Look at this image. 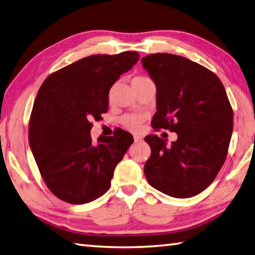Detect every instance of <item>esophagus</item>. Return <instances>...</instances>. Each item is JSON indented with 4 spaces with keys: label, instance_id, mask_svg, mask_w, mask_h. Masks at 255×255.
Returning <instances> with one entry per match:
<instances>
[{
    "label": "esophagus",
    "instance_id": "1",
    "mask_svg": "<svg viewBox=\"0 0 255 255\" xmlns=\"http://www.w3.org/2000/svg\"><path fill=\"white\" fill-rule=\"evenodd\" d=\"M133 140H134V142H140L142 140V137L141 136H134Z\"/></svg>",
    "mask_w": 255,
    "mask_h": 255
}]
</instances>
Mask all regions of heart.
Returning a JSON list of instances; mask_svg holds the SVG:
<instances>
[{
	"label": "heart",
	"mask_w": 255,
	"mask_h": 255,
	"mask_svg": "<svg viewBox=\"0 0 255 255\" xmlns=\"http://www.w3.org/2000/svg\"><path fill=\"white\" fill-rule=\"evenodd\" d=\"M149 81H151V79L147 76H143V75H136V76H133V78L131 79V84L134 88V87L141 86V85L146 84ZM142 122H143V116L138 114H127L125 115V116H123L121 119V123L123 126L126 129H128L129 131H132V132H137L139 129H140Z\"/></svg>",
	"instance_id": "heart-1"
}]
</instances>
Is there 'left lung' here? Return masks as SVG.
Wrapping results in <instances>:
<instances>
[{
    "label": "left lung",
    "instance_id": "obj_1",
    "mask_svg": "<svg viewBox=\"0 0 255 255\" xmlns=\"http://www.w3.org/2000/svg\"><path fill=\"white\" fill-rule=\"evenodd\" d=\"M141 63L157 86L152 128L178 134L171 147L157 134L144 137L151 148L144 176L170 197L197 196L213 182L228 154L233 111L226 89L210 69L179 55L150 54Z\"/></svg>",
    "mask_w": 255,
    "mask_h": 255
}]
</instances>
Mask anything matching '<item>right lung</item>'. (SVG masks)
<instances>
[{
  "mask_svg": "<svg viewBox=\"0 0 255 255\" xmlns=\"http://www.w3.org/2000/svg\"><path fill=\"white\" fill-rule=\"evenodd\" d=\"M138 59L134 51L92 55L52 73L38 89L28 141L45 184L61 200L88 203L111 187L133 138L118 128L94 142L92 122L107 113L112 86Z\"/></svg>",
  "mask_w": 255,
  "mask_h": 255,
  "instance_id": "obj_1",
  "label": "right lung"
}]
</instances>
